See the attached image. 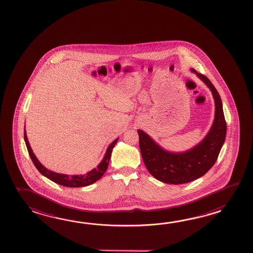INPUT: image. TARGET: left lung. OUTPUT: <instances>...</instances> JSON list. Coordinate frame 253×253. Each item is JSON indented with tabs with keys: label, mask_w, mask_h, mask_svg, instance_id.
I'll return each instance as SVG.
<instances>
[{
	"label": "left lung",
	"mask_w": 253,
	"mask_h": 253,
	"mask_svg": "<svg viewBox=\"0 0 253 253\" xmlns=\"http://www.w3.org/2000/svg\"><path fill=\"white\" fill-rule=\"evenodd\" d=\"M192 71L208 86L214 97V121L204 140L186 152L170 153L164 150L144 131H137L145 167L163 183L182 184L205 175L214 165L225 141L227 125L220 95L208 78L196 70Z\"/></svg>",
	"instance_id": "obj_1"
}]
</instances>
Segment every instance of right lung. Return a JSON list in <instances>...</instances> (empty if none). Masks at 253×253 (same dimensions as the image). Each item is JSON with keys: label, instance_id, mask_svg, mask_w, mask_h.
Returning a JSON list of instances; mask_svg holds the SVG:
<instances>
[{"label": "right lung", "instance_id": "right-lung-1", "mask_svg": "<svg viewBox=\"0 0 253 253\" xmlns=\"http://www.w3.org/2000/svg\"><path fill=\"white\" fill-rule=\"evenodd\" d=\"M24 141H25V144L27 146L29 155L31 156L34 166L38 169L39 172H41L45 177L51 180L54 183L63 185V186H67V187H83V186H87L89 184L96 183L97 180H99L100 178L102 177L103 174L108 169V163H109L110 157H111V153L113 150L114 146L118 142V138L113 141L108 146L105 157L103 158L101 163L95 169H93L90 172H86L85 174H80V175L79 174L68 175V174H62V173L49 171L47 168L43 167L42 165L39 162L38 159L36 158L35 155L33 154L31 145L29 144L25 130H24Z\"/></svg>", "mask_w": 253, "mask_h": 253}]
</instances>
